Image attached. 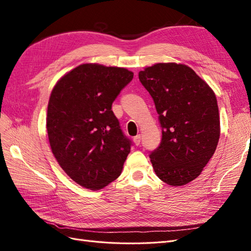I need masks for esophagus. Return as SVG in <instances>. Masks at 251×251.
<instances>
[{"label": "esophagus", "mask_w": 251, "mask_h": 251, "mask_svg": "<svg viewBox=\"0 0 251 251\" xmlns=\"http://www.w3.org/2000/svg\"><path fill=\"white\" fill-rule=\"evenodd\" d=\"M134 142H135L136 146H139L140 142H141V136L140 135L135 136V137H134Z\"/></svg>", "instance_id": "34e87169"}]
</instances>
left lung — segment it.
Returning <instances> with one entry per match:
<instances>
[{
    "label": "left lung",
    "instance_id": "obj_1",
    "mask_svg": "<svg viewBox=\"0 0 251 251\" xmlns=\"http://www.w3.org/2000/svg\"><path fill=\"white\" fill-rule=\"evenodd\" d=\"M139 80L155 103L162 130L150 158L159 179L184 185L201 174L220 138L217 98L191 68L160 63L140 71Z\"/></svg>",
    "mask_w": 251,
    "mask_h": 251
}]
</instances>
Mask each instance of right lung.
<instances>
[{
	"label": "right lung",
	"instance_id": "add662e5",
	"mask_svg": "<svg viewBox=\"0 0 251 251\" xmlns=\"http://www.w3.org/2000/svg\"><path fill=\"white\" fill-rule=\"evenodd\" d=\"M133 76L125 68L83 64L52 90L47 111L52 153L83 187L100 189L123 171L132 141L121 130L112 103Z\"/></svg>",
	"mask_w": 251,
	"mask_h": 251
}]
</instances>
